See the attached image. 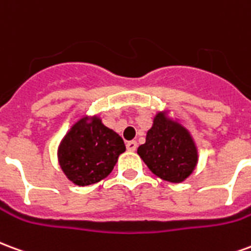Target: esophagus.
Segmentation results:
<instances>
[{
    "label": "esophagus",
    "mask_w": 251,
    "mask_h": 251,
    "mask_svg": "<svg viewBox=\"0 0 251 251\" xmlns=\"http://www.w3.org/2000/svg\"><path fill=\"white\" fill-rule=\"evenodd\" d=\"M126 148H127V151L134 152V151L137 149V142L136 141H127L126 142Z\"/></svg>",
    "instance_id": "34e87169"
}]
</instances>
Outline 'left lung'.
Here are the masks:
<instances>
[{"instance_id": "obj_1", "label": "left lung", "mask_w": 251, "mask_h": 251, "mask_svg": "<svg viewBox=\"0 0 251 251\" xmlns=\"http://www.w3.org/2000/svg\"><path fill=\"white\" fill-rule=\"evenodd\" d=\"M137 152L153 174L171 183L187 179L198 163L196 147L188 131L163 113L156 115L147 141Z\"/></svg>"}]
</instances>
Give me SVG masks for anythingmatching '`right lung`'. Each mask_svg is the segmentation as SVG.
<instances>
[{"instance_id": "1", "label": "right lung", "mask_w": 251, "mask_h": 251, "mask_svg": "<svg viewBox=\"0 0 251 251\" xmlns=\"http://www.w3.org/2000/svg\"><path fill=\"white\" fill-rule=\"evenodd\" d=\"M125 144L99 118L77 121L60 142L59 164L72 183L90 185L109 176Z\"/></svg>"}]
</instances>
